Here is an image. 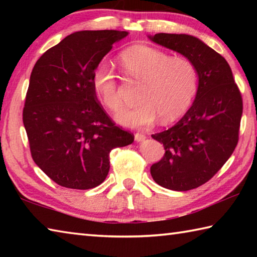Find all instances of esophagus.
Segmentation results:
<instances>
[{"label": "esophagus", "mask_w": 257, "mask_h": 257, "mask_svg": "<svg viewBox=\"0 0 257 257\" xmlns=\"http://www.w3.org/2000/svg\"><path fill=\"white\" fill-rule=\"evenodd\" d=\"M146 138V135L142 133H136L135 134V141L136 142H143Z\"/></svg>", "instance_id": "obj_1"}]
</instances>
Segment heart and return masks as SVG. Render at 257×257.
I'll list each match as a JSON object with an SVG mask.
<instances>
[{
	"label": "heart",
	"instance_id": "b5f03b06",
	"mask_svg": "<svg viewBox=\"0 0 257 257\" xmlns=\"http://www.w3.org/2000/svg\"><path fill=\"white\" fill-rule=\"evenodd\" d=\"M120 63L129 78L142 81L141 102L116 115L120 123L145 128L161 116L171 122L188 110L198 89V71L189 59L170 56L149 45H134L120 54ZM93 88L108 110L119 111L122 101L118 77L106 61L99 62L93 72Z\"/></svg>",
	"mask_w": 257,
	"mask_h": 257
}]
</instances>
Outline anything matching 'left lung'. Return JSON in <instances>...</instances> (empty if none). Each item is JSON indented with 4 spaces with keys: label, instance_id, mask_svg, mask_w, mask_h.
Returning <instances> with one entry per match:
<instances>
[{
    "label": "left lung",
    "instance_id": "8db88e82",
    "mask_svg": "<svg viewBox=\"0 0 257 257\" xmlns=\"http://www.w3.org/2000/svg\"><path fill=\"white\" fill-rule=\"evenodd\" d=\"M149 38L186 56L198 71L193 105L173 127L152 135L162 143L165 153L152 165L151 175L164 188H197L223 167L236 149L241 94L227 61L201 40L186 34L164 33Z\"/></svg>",
    "mask_w": 257,
    "mask_h": 257
}]
</instances>
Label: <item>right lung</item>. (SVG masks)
Listing matches in <instances>:
<instances>
[{"mask_svg":"<svg viewBox=\"0 0 257 257\" xmlns=\"http://www.w3.org/2000/svg\"><path fill=\"white\" fill-rule=\"evenodd\" d=\"M127 32L82 30L37 60L30 75L23 121L34 162L56 184L90 189L105 180L110 152L134 142L97 101L92 77Z\"/></svg>","mask_w":257,"mask_h":257,"instance_id":"add662e5","label":"right lung"}]
</instances>
